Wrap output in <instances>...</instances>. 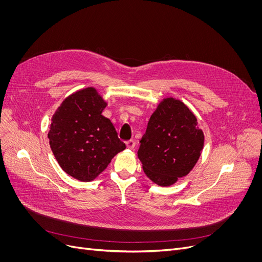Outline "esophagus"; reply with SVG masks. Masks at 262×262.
<instances>
[{"label":"esophagus","mask_w":262,"mask_h":262,"mask_svg":"<svg viewBox=\"0 0 262 262\" xmlns=\"http://www.w3.org/2000/svg\"><path fill=\"white\" fill-rule=\"evenodd\" d=\"M125 144H126V147L129 148V149H133L135 147V141L134 140H128V141L125 142Z\"/></svg>","instance_id":"obj_1"}]
</instances>
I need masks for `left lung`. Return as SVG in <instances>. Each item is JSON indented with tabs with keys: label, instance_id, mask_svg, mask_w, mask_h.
Returning a JSON list of instances; mask_svg holds the SVG:
<instances>
[{
	"label": "left lung",
	"instance_id": "1",
	"mask_svg": "<svg viewBox=\"0 0 262 262\" xmlns=\"http://www.w3.org/2000/svg\"><path fill=\"white\" fill-rule=\"evenodd\" d=\"M204 140L194 114L182 101L166 98L150 116L137 154L149 180L169 187L194 168Z\"/></svg>",
	"mask_w": 262,
	"mask_h": 262
}]
</instances>
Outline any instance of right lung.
<instances>
[{
    "instance_id": "add662e5",
    "label": "right lung",
    "mask_w": 262,
    "mask_h": 262,
    "mask_svg": "<svg viewBox=\"0 0 262 262\" xmlns=\"http://www.w3.org/2000/svg\"><path fill=\"white\" fill-rule=\"evenodd\" d=\"M106 106L98 90L88 87L69 95L52 117V152L60 168L80 182L95 180L126 147L102 115Z\"/></svg>"
}]
</instances>
